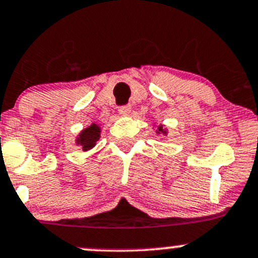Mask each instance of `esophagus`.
I'll return each instance as SVG.
<instances>
[{
	"mask_svg": "<svg viewBox=\"0 0 258 258\" xmlns=\"http://www.w3.org/2000/svg\"><path fill=\"white\" fill-rule=\"evenodd\" d=\"M130 111H131V107H130V106H121V107L118 108V112L119 114H122V116H127V114L130 113Z\"/></svg>",
	"mask_w": 258,
	"mask_h": 258,
	"instance_id": "1",
	"label": "esophagus"
}]
</instances>
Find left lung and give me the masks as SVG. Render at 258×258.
<instances>
[{
  "label": "left lung",
  "mask_w": 258,
  "mask_h": 258,
  "mask_svg": "<svg viewBox=\"0 0 258 258\" xmlns=\"http://www.w3.org/2000/svg\"><path fill=\"white\" fill-rule=\"evenodd\" d=\"M157 132H158V134H160V132H162L163 135H166V130H163L162 126H158L157 127Z\"/></svg>",
  "instance_id": "1"
}]
</instances>
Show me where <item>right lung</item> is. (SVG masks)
I'll use <instances>...</instances> for the list:
<instances>
[{"label": "right lung", "instance_id": "add662e5", "mask_svg": "<svg viewBox=\"0 0 258 258\" xmlns=\"http://www.w3.org/2000/svg\"><path fill=\"white\" fill-rule=\"evenodd\" d=\"M100 127L96 123H92L90 127L83 130L79 135V137L76 140L77 145H81L83 151L91 150L96 145V142L98 141V139H100Z\"/></svg>", "mask_w": 258, "mask_h": 258}]
</instances>
